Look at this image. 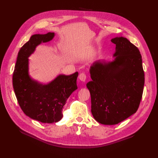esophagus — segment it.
I'll use <instances>...</instances> for the list:
<instances>
[{"label":"esophagus","mask_w":158,"mask_h":158,"mask_svg":"<svg viewBox=\"0 0 158 158\" xmlns=\"http://www.w3.org/2000/svg\"><path fill=\"white\" fill-rule=\"evenodd\" d=\"M86 78H87V75L86 74L84 73H81L79 74V79L81 80V81H85L86 80Z\"/></svg>","instance_id":"1"}]
</instances>
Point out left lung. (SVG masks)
Returning <instances> with one entry per match:
<instances>
[{
    "mask_svg": "<svg viewBox=\"0 0 158 158\" xmlns=\"http://www.w3.org/2000/svg\"><path fill=\"white\" fill-rule=\"evenodd\" d=\"M110 41L116 45L115 59L94 63L89 70L92 81L86 85L92 115L105 125L119 123L136 112L145 83L139 49L122 36Z\"/></svg>",
    "mask_w": 158,
    "mask_h": 158,
    "instance_id": "left-lung-1",
    "label": "left lung"
}]
</instances>
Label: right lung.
<instances>
[{
  "instance_id": "obj_1",
  "label": "right lung",
  "mask_w": 158,
  "mask_h": 158,
  "mask_svg": "<svg viewBox=\"0 0 158 158\" xmlns=\"http://www.w3.org/2000/svg\"><path fill=\"white\" fill-rule=\"evenodd\" d=\"M54 33L34 35L18 52L13 74V86L20 108L26 115L42 123L58 122L62 118V109L70 94L77 89L78 73L60 75L51 83L43 85L28 75V57L36 47L48 42Z\"/></svg>"
}]
</instances>
